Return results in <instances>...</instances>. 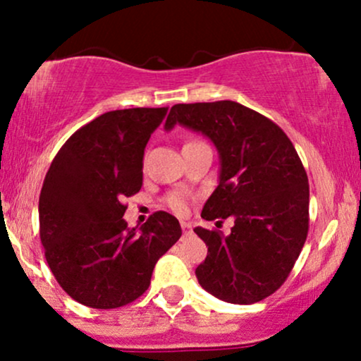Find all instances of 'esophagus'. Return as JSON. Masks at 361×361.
<instances>
[{
    "label": "esophagus",
    "instance_id": "34e87169",
    "mask_svg": "<svg viewBox=\"0 0 361 361\" xmlns=\"http://www.w3.org/2000/svg\"><path fill=\"white\" fill-rule=\"evenodd\" d=\"M181 231H183V234H190L192 233V226L188 222H181Z\"/></svg>",
    "mask_w": 361,
    "mask_h": 361
}]
</instances>
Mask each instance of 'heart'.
I'll list each match as a JSON object with an SVG mask.
<instances>
[{
    "instance_id": "b5f03b06",
    "label": "heart",
    "mask_w": 361,
    "mask_h": 361,
    "mask_svg": "<svg viewBox=\"0 0 361 361\" xmlns=\"http://www.w3.org/2000/svg\"><path fill=\"white\" fill-rule=\"evenodd\" d=\"M188 202H190V197H188V193H185V192H175V193L168 195V198H166L168 207L176 214H185L186 210H188Z\"/></svg>"
}]
</instances>
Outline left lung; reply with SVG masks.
<instances>
[{"instance_id": "8db88e82", "label": "left lung", "mask_w": 361, "mask_h": 361, "mask_svg": "<svg viewBox=\"0 0 361 361\" xmlns=\"http://www.w3.org/2000/svg\"><path fill=\"white\" fill-rule=\"evenodd\" d=\"M176 123L202 132L221 157L219 185L202 219H234L229 235L193 229L209 246L195 270L198 283L229 304L267 299L287 280L307 239L309 180L295 147L275 122L231 100L178 103L164 128Z\"/></svg>"}]
</instances>
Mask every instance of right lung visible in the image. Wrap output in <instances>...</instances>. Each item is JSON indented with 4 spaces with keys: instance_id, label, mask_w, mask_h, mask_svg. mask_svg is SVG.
<instances>
[{
    "instance_id": "obj_1",
    "label": "right lung",
    "mask_w": 361,
    "mask_h": 361,
    "mask_svg": "<svg viewBox=\"0 0 361 361\" xmlns=\"http://www.w3.org/2000/svg\"><path fill=\"white\" fill-rule=\"evenodd\" d=\"M166 111H106L66 140L45 175L39 198L45 259L82 305L117 309L139 299L157 259L180 239V222L163 210L139 231L123 221L122 200L142 186L144 149Z\"/></svg>"
}]
</instances>
